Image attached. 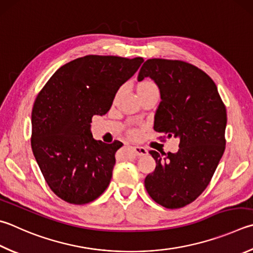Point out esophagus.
I'll list each match as a JSON object with an SVG mask.
<instances>
[{"label": "esophagus", "mask_w": 253, "mask_h": 253, "mask_svg": "<svg viewBox=\"0 0 253 253\" xmlns=\"http://www.w3.org/2000/svg\"><path fill=\"white\" fill-rule=\"evenodd\" d=\"M132 149H134L135 154L137 156H144V155L148 154V151H147L145 147H141V146H134V147H132Z\"/></svg>", "instance_id": "esophagus-1"}]
</instances>
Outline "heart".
<instances>
[{"mask_svg":"<svg viewBox=\"0 0 253 253\" xmlns=\"http://www.w3.org/2000/svg\"><path fill=\"white\" fill-rule=\"evenodd\" d=\"M149 87H156V85L154 84L153 82H149V81L144 82V83H141V84L139 85V90L140 89H145V88H149ZM129 132H130L131 135H136L137 134V130L136 129H130Z\"/></svg>","mask_w":253,"mask_h":253,"instance_id":"1","label":"heart"}]
</instances>
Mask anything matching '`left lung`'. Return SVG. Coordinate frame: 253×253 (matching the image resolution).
Returning <instances> with one entry per match:
<instances>
[{"mask_svg":"<svg viewBox=\"0 0 253 253\" xmlns=\"http://www.w3.org/2000/svg\"><path fill=\"white\" fill-rule=\"evenodd\" d=\"M145 77L155 81L162 97L154 129L168 138L173 136L180 139L174 154L149 151L156 168L145 178L146 190L165 208H182L205 191L222 157L226 148V106L214 82L187 62L147 59L138 81Z\"/></svg>","mask_w":253,"mask_h":253,"instance_id":"8db88e82","label":"left lung"}]
</instances>
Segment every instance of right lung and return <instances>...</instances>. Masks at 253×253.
<instances>
[{
    "label": "right lung",
    "mask_w": 253,
    "mask_h": 253,
    "mask_svg": "<svg viewBox=\"0 0 253 253\" xmlns=\"http://www.w3.org/2000/svg\"><path fill=\"white\" fill-rule=\"evenodd\" d=\"M142 62V57L87 55L59 67L41 89L32 109L31 146L58 198L85 205L106 190L123 144L95 140L91 118L111 109L118 88Z\"/></svg>",
    "instance_id": "right-lung-1"
}]
</instances>
